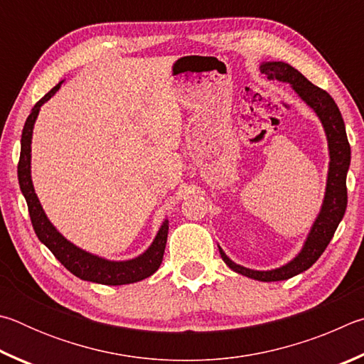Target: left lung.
<instances>
[{
  "label": "left lung",
  "mask_w": 364,
  "mask_h": 364,
  "mask_svg": "<svg viewBox=\"0 0 364 364\" xmlns=\"http://www.w3.org/2000/svg\"><path fill=\"white\" fill-rule=\"evenodd\" d=\"M260 72L267 75L269 80H278L289 82L292 89L297 92L305 104L314 108L318 114L321 124L324 127L328 137V149H329V171H328V182H326V193H324L321 211L318 214L316 220L311 225V230L304 243L302 251L297 256L283 267L275 270H251L246 267L235 264L233 260L227 257V254L220 250V257L224 262L230 267L233 272L241 273L247 278L257 279V282H283L299 275V273L310 269L321 254L326 250L329 241L333 240L334 233L339 227L341 220L346 214L347 209V171L350 166V144L346 132V124H343L342 114L339 107L336 105L334 99L323 91L321 87L305 78V76L291 67L286 62H264L260 65Z\"/></svg>",
  "instance_id": "obj_1"
}]
</instances>
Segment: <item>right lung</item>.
<instances>
[{
    "label": "right lung",
    "mask_w": 364,
    "mask_h": 364,
    "mask_svg": "<svg viewBox=\"0 0 364 364\" xmlns=\"http://www.w3.org/2000/svg\"><path fill=\"white\" fill-rule=\"evenodd\" d=\"M59 85H55L50 91L44 95L41 100H38L35 107L31 108V113L25 121L22 139H21V159L17 164V177L18 186H21L22 193L25 196L28 206V214L31 219V225L36 237L40 238L41 243L54 254L55 259L65 267L68 272H72L75 277H78L85 282H92L107 286H119L140 282V279L149 278L153 275L161 265L166 240H168L169 222L164 220L161 228H159L151 246L139 257L131 260H107L99 256H94L91 252L80 250L78 246L70 243L67 238L55 230V227L50 224L48 215L44 214L41 203L35 193L33 182H31L30 174V163H31V134H33V126L40 108L48 102L53 95L59 91Z\"/></svg>",
    "instance_id": "1"
}]
</instances>
